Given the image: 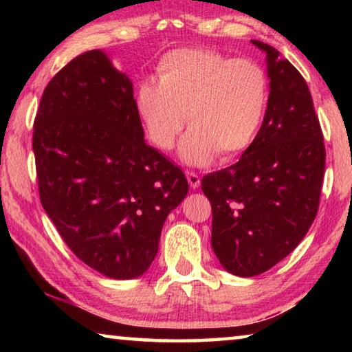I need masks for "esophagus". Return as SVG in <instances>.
<instances>
[{
  "instance_id": "34e87169",
  "label": "esophagus",
  "mask_w": 352,
  "mask_h": 352,
  "mask_svg": "<svg viewBox=\"0 0 352 352\" xmlns=\"http://www.w3.org/2000/svg\"><path fill=\"white\" fill-rule=\"evenodd\" d=\"M186 178H188V182H189V184H190V188L192 189H197L199 186H200V177L195 174V172H186Z\"/></svg>"
}]
</instances>
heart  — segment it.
Returning a JSON list of instances; mask_svg holds the SVG:
<instances>
[{
	"mask_svg": "<svg viewBox=\"0 0 352 352\" xmlns=\"http://www.w3.org/2000/svg\"><path fill=\"white\" fill-rule=\"evenodd\" d=\"M157 77L158 83H140L135 105L158 148L175 146L186 116L184 163L206 164L216 153L231 160L253 144L269 102V79L261 65L205 47H180L162 57Z\"/></svg>",
	"mask_w": 352,
	"mask_h": 352,
	"instance_id": "1",
	"label": "heart"
}]
</instances>
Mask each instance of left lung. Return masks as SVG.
<instances>
[{
	"label": "left lung",
	"mask_w": 352,
	"mask_h": 352,
	"mask_svg": "<svg viewBox=\"0 0 352 352\" xmlns=\"http://www.w3.org/2000/svg\"><path fill=\"white\" fill-rule=\"evenodd\" d=\"M252 43L267 54L264 121L239 162L201 178L214 253L226 272L243 278L272 269L302 241L317 216L326 163L306 80L275 47Z\"/></svg>",
	"instance_id": "8db88e82"
}]
</instances>
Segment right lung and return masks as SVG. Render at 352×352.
<instances>
[{
  "mask_svg": "<svg viewBox=\"0 0 352 352\" xmlns=\"http://www.w3.org/2000/svg\"><path fill=\"white\" fill-rule=\"evenodd\" d=\"M40 201L77 258L107 278L146 273L183 170L146 144L129 77L100 50L47 83L34 122Z\"/></svg>",
  "mask_w": 352,
  "mask_h": 352,
  "instance_id": "1",
  "label": "right lung"
}]
</instances>
